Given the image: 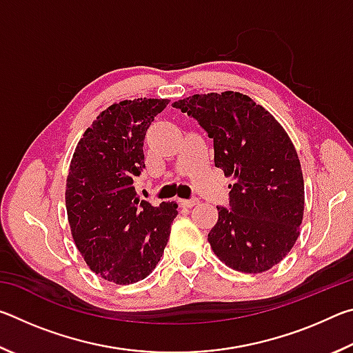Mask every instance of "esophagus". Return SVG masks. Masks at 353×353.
<instances>
[{
	"mask_svg": "<svg viewBox=\"0 0 353 353\" xmlns=\"http://www.w3.org/2000/svg\"><path fill=\"white\" fill-rule=\"evenodd\" d=\"M199 204V199H179V205L181 207H185V208H191L194 205Z\"/></svg>",
	"mask_w": 353,
	"mask_h": 353,
	"instance_id": "1",
	"label": "esophagus"
}]
</instances>
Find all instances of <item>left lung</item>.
I'll return each mask as SVG.
<instances>
[{"mask_svg":"<svg viewBox=\"0 0 353 353\" xmlns=\"http://www.w3.org/2000/svg\"><path fill=\"white\" fill-rule=\"evenodd\" d=\"M213 140L214 166L234 177L208 243L235 271L259 274L282 261L303 218V176L279 121L238 92L193 94L172 104Z\"/></svg>","mask_w":353,"mask_h":353,"instance_id":"1","label":"left lung"}]
</instances>
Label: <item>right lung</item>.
<instances>
[{"mask_svg": "<svg viewBox=\"0 0 353 353\" xmlns=\"http://www.w3.org/2000/svg\"><path fill=\"white\" fill-rule=\"evenodd\" d=\"M168 99L121 101L101 112L76 146L67 177L71 235L93 272L117 285L148 277L163 255L176 202L137 198L145 170L143 141Z\"/></svg>", "mask_w": 353, "mask_h": 353, "instance_id": "right-lung-1", "label": "right lung"}]
</instances>
